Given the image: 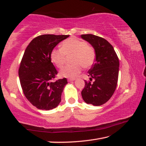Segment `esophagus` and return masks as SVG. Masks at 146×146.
<instances>
[{
	"instance_id": "34e87169",
	"label": "esophagus",
	"mask_w": 146,
	"mask_h": 146,
	"mask_svg": "<svg viewBox=\"0 0 146 146\" xmlns=\"http://www.w3.org/2000/svg\"><path fill=\"white\" fill-rule=\"evenodd\" d=\"M68 80V82H72V81L75 80V79H74V78H69Z\"/></svg>"
}]
</instances>
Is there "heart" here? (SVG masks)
I'll return each instance as SVG.
<instances>
[{"label":"heart","instance_id":"b5f03b06","mask_svg":"<svg viewBox=\"0 0 146 146\" xmlns=\"http://www.w3.org/2000/svg\"><path fill=\"white\" fill-rule=\"evenodd\" d=\"M72 55L71 65L66 66L60 71V75L65 78H74L84 68L91 67L95 59V51L84 41L71 37L62 43L61 49H53L51 53V60L58 68L66 62V57Z\"/></svg>","mask_w":146,"mask_h":146}]
</instances>
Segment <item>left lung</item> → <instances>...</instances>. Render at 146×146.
<instances>
[{
	"mask_svg": "<svg viewBox=\"0 0 146 146\" xmlns=\"http://www.w3.org/2000/svg\"><path fill=\"white\" fill-rule=\"evenodd\" d=\"M95 51V62L88 71L90 81L85 80V87L81 92L84 102L93 106L107 102L116 90L119 71V60L114 48L108 41L91 34L82 35ZM93 83H90L92 79Z\"/></svg>",
	"mask_w": 146,
	"mask_h": 146,
	"instance_id": "8db88e82",
	"label": "left lung"
}]
</instances>
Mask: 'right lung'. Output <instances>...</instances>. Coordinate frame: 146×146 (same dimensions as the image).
<instances>
[{
	"label": "right lung",
	"mask_w": 146,
	"mask_h": 146,
	"mask_svg": "<svg viewBox=\"0 0 146 146\" xmlns=\"http://www.w3.org/2000/svg\"><path fill=\"white\" fill-rule=\"evenodd\" d=\"M70 35H42L33 38L27 47L19 69L23 93L32 105L42 110L57 107L67 79L51 82L57 71L51 62L54 48Z\"/></svg>",
	"instance_id": "1"
}]
</instances>
